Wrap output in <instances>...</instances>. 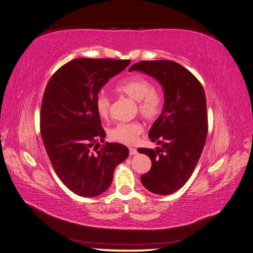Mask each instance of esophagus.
Here are the masks:
<instances>
[{
  "label": "esophagus",
  "instance_id": "obj_1",
  "mask_svg": "<svg viewBox=\"0 0 253 253\" xmlns=\"http://www.w3.org/2000/svg\"><path fill=\"white\" fill-rule=\"evenodd\" d=\"M128 151H129V155H131V156L136 155L137 153H138V152H137V150H136L135 148H129V149H128Z\"/></svg>",
  "mask_w": 253,
  "mask_h": 253
}]
</instances>
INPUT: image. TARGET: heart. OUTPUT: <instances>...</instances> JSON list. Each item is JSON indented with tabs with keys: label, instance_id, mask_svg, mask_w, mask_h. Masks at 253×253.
<instances>
[{
	"label": "heart",
	"instance_id": "obj_1",
	"mask_svg": "<svg viewBox=\"0 0 253 253\" xmlns=\"http://www.w3.org/2000/svg\"><path fill=\"white\" fill-rule=\"evenodd\" d=\"M116 89L126 94L137 102V108L141 116L147 120H155L163 113L165 105V97L155 89L154 83L142 76H129L117 83ZM95 109L99 116L103 119L109 117L111 100L109 95L104 91H99L95 97ZM142 125L139 121L120 122L109 131L110 139L125 144H133L140 133Z\"/></svg>",
	"mask_w": 253,
	"mask_h": 253
}]
</instances>
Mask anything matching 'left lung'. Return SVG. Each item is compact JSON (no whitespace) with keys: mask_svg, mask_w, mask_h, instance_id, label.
Returning <instances> with one entry per match:
<instances>
[{"mask_svg":"<svg viewBox=\"0 0 253 253\" xmlns=\"http://www.w3.org/2000/svg\"><path fill=\"white\" fill-rule=\"evenodd\" d=\"M132 71L152 76L165 91L163 113L149 132L160 148L138 152L152 160L151 170L140 177L144 188L169 195L188 181L202 155L208 134L205 90L192 73L171 60L140 61Z\"/></svg>","mask_w":253,"mask_h":253,"instance_id":"8db88e82","label":"left lung"}]
</instances>
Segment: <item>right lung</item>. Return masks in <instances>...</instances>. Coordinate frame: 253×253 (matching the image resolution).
<instances>
[{
    "label": "right lung",
    "mask_w": 253,
    "mask_h": 253,
    "mask_svg": "<svg viewBox=\"0 0 253 253\" xmlns=\"http://www.w3.org/2000/svg\"><path fill=\"white\" fill-rule=\"evenodd\" d=\"M129 63V60L75 59L61 66L45 87L40 114L44 147L58 177L80 196L103 193L111 186L115 168L128 156L124 144L93 145L105 137L95 97Z\"/></svg>",
    "instance_id": "obj_1"
}]
</instances>
